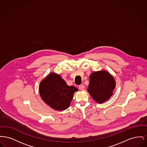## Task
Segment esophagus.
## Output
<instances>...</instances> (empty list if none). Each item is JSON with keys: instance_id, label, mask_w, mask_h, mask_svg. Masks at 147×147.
Segmentation results:
<instances>
[{"instance_id": "obj_1", "label": "esophagus", "mask_w": 147, "mask_h": 147, "mask_svg": "<svg viewBox=\"0 0 147 147\" xmlns=\"http://www.w3.org/2000/svg\"><path fill=\"white\" fill-rule=\"evenodd\" d=\"M79 89L80 90H83L84 89H85V86H84L83 85H80L79 86Z\"/></svg>"}]
</instances>
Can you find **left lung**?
<instances>
[{
  "instance_id": "1",
  "label": "left lung",
  "mask_w": 147,
  "mask_h": 147,
  "mask_svg": "<svg viewBox=\"0 0 147 147\" xmlns=\"http://www.w3.org/2000/svg\"><path fill=\"white\" fill-rule=\"evenodd\" d=\"M89 79L87 91L97 103H104L112 96L116 82L109 72L105 70L92 72Z\"/></svg>"
}]
</instances>
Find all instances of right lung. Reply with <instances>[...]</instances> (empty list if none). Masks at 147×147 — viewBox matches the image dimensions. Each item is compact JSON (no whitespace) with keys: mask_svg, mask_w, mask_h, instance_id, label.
Listing matches in <instances>:
<instances>
[{"mask_svg":"<svg viewBox=\"0 0 147 147\" xmlns=\"http://www.w3.org/2000/svg\"><path fill=\"white\" fill-rule=\"evenodd\" d=\"M78 91L74 86H68L59 74L52 72L40 83L39 93L42 100L51 108L63 111L68 109Z\"/></svg>","mask_w":147,"mask_h":147,"instance_id":"1","label":"right lung"}]
</instances>
